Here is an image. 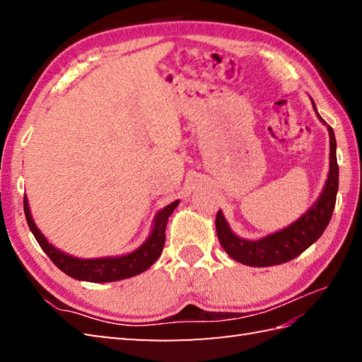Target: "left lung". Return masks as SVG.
<instances>
[{"label":"left lung","instance_id":"left-lung-1","mask_svg":"<svg viewBox=\"0 0 362 362\" xmlns=\"http://www.w3.org/2000/svg\"><path fill=\"white\" fill-rule=\"evenodd\" d=\"M314 109H316V105H314ZM328 132L329 174L325 188L322 191L317 202L311 206L308 213H305L302 218L294 222V224L281 230V232L269 235L263 238V240L247 241L241 240V238L232 233V230L228 228L227 221L222 216V213L218 211L216 233L221 245L228 253V257L240 261L243 264L253 267L275 266L294 259L300 253L308 249L313 243L319 240L320 235L327 228L329 219L333 216L337 188H339V166H337L336 158V138L333 129L329 126Z\"/></svg>","mask_w":362,"mask_h":362}]
</instances>
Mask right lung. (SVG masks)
Segmentation results:
<instances>
[{
	"label": "right lung",
	"mask_w": 362,
	"mask_h": 362,
	"mask_svg": "<svg viewBox=\"0 0 362 362\" xmlns=\"http://www.w3.org/2000/svg\"><path fill=\"white\" fill-rule=\"evenodd\" d=\"M177 205H179V201L169 204L157 214L156 224H153L151 236L138 250L118 258L81 259V258L66 255V253L52 247V245L46 241V238L40 233V230L35 227L33 216H30L26 196L23 199V206H25V214H26V221L30 232L34 233L37 243L40 244V247L43 249L46 255L49 257L52 263L56 264L60 271L73 276L76 280L93 281V283L124 280V279H129V276L144 272L146 269H149L153 263H156L157 258L161 255V250H163V245L166 241L165 230L168 224V218L171 216V213L174 211Z\"/></svg>",
	"instance_id": "1"
}]
</instances>
